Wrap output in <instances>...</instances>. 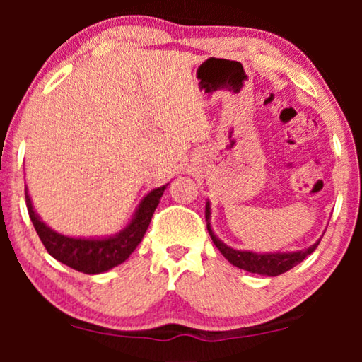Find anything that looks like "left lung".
Returning a JSON list of instances; mask_svg holds the SVG:
<instances>
[{"label":"left lung","instance_id":"left-lung-1","mask_svg":"<svg viewBox=\"0 0 362 362\" xmlns=\"http://www.w3.org/2000/svg\"><path fill=\"white\" fill-rule=\"evenodd\" d=\"M211 216V207L209 202L206 204V219L209 221ZM207 230H209V235L214 245L219 249L222 255L226 257L227 260L230 262L232 265L239 267L242 270L250 272V274H260V275H269V276H276L285 274L290 269H293L295 265H298L300 262H303L306 257H308L311 252H315L316 247H318L320 240L313 244L308 249L298 250V252H288V254H255V252H242L235 250L232 247H227L224 242H221L214 235V232L211 230V224L207 222Z\"/></svg>","mask_w":362,"mask_h":362}]
</instances>
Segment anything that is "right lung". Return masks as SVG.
Returning <instances> with one entry per match:
<instances>
[{"label": "right lung", "mask_w": 362, "mask_h": 362, "mask_svg": "<svg viewBox=\"0 0 362 362\" xmlns=\"http://www.w3.org/2000/svg\"><path fill=\"white\" fill-rule=\"evenodd\" d=\"M165 189L166 186H161L146 194L141 204L138 206L135 217L130 224L120 234L108 237V239H74V237L57 234L39 219V216L33 209L28 189H24V192H26L29 217H31L34 229H36L39 239L46 247L49 255H52L54 259L74 270L93 275L110 270L113 267L123 264L130 257L145 235Z\"/></svg>", "instance_id": "1"}]
</instances>
